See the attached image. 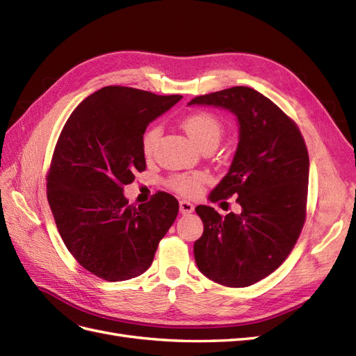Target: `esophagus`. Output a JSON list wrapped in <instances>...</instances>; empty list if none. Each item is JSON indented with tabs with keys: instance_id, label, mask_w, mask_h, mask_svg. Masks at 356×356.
Masks as SVG:
<instances>
[{
	"instance_id": "obj_1",
	"label": "esophagus",
	"mask_w": 356,
	"mask_h": 356,
	"mask_svg": "<svg viewBox=\"0 0 356 356\" xmlns=\"http://www.w3.org/2000/svg\"><path fill=\"white\" fill-rule=\"evenodd\" d=\"M193 211H195V207H193V203H190V202H187V200H181V202H179V212H181L182 215H188V213H191Z\"/></svg>"
}]
</instances>
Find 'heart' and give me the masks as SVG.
<instances>
[{"label": "heart", "mask_w": 356, "mask_h": 356, "mask_svg": "<svg viewBox=\"0 0 356 356\" xmlns=\"http://www.w3.org/2000/svg\"><path fill=\"white\" fill-rule=\"evenodd\" d=\"M186 134L200 149L215 145L217 147L222 136V124L217 117L211 113H196L184 118L182 122ZM161 135V127L153 126L143 136V152L145 157H152L157 148V143ZM208 182V175L203 172L195 174H181L170 178L169 184L175 191L184 196H196L202 191L203 184Z\"/></svg>", "instance_id": "obj_1"}]
</instances>
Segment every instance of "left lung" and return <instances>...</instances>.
<instances>
[{"label": "left lung", "instance_id": "8db88e82", "mask_svg": "<svg viewBox=\"0 0 356 356\" xmlns=\"http://www.w3.org/2000/svg\"><path fill=\"white\" fill-rule=\"evenodd\" d=\"M188 105L229 110L239 124L230 169L209 200L238 196L242 211L221 217L199 204L203 234L195 242L196 264L213 282L250 286L285 261L303 229L309 184L305 139L276 104L245 86L197 96Z\"/></svg>", "mask_w": 356, "mask_h": 356}]
</instances>
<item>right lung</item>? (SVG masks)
Segmentation results:
<instances>
[{"instance_id": "1", "label": "right lung", "mask_w": 356, "mask_h": 356, "mask_svg": "<svg viewBox=\"0 0 356 356\" xmlns=\"http://www.w3.org/2000/svg\"><path fill=\"white\" fill-rule=\"evenodd\" d=\"M181 98L106 86L88 96L62 129L47 175L49 204L68 251L105 281L143 275L177 218L174 196L159 191L135 208L123 186L147 168V126Z\"/></svg>"}]
</instances>
